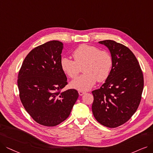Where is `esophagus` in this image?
Instances as JSON below:
<instances>
[{
  "label": "esophagus",
  "mask_w": 153,
  "mask_h": 153,
  "mask_svg": "<svg viewBox=\"0 0 153 153\" xmlns=\"http://www.w3.org/2000/svg\"><path fill=\"white\" fill-rule=\"evenodd\" d=\"M78 94H79V95H80V96H82L83 94H85V91H81V90H79V91H78Z\"/></svg>",
  "instance_id": "esophagus-1"
}]
</instances>
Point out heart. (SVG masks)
I'll return each instance as SVG.
<instances>
[{"label":"heart","instance_id":"obj_1","mask_svg":"<svg viewBox=\"0 0 153 153\" xmlns=\"http://www.w3.org/2000/svg\"><path fill=\"white\" fill-rule=\"evenodd\" d=\"M73 61L63 57L60 66L66 75L74 78L83 67L84 74L71 82V87L81 91H87L95 84L107 80L111 73L112 59L106 51H100L97 48L88 45H81L73 53Z\"/></svg>","mask_w":153,"mask_h":153}]
</instances>
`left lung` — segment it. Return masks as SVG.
I'll use <instances>...</instances> for the list:
<instances>
[{"label": "left lung", "mask_w": 153, "mask_h": 153, "mask_svg": "<svg viewBox=\"0 0 153 153\" xmlns=\"http://www.w3.org/2000/svg\"><path fill=\"white\" fill-rule=\"evenodd\" d=\"M110 51L112 69L100 88L91 91L92 112L100 124L110 128L129 120L139 107L144 78L138 61L127 47L113 40L99 42Z\"/></svg>", "instance_id": "obj_1"}]
</instances>
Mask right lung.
<instances>
[{
  "mask_svg": "<svg viewBox=\"0 0 153 153\" xmlns=\"http://www.w3.org/2000/svg\"><path fill=\"white\" fill-rule=\"evenodd\" d=\"M63 44L50 41L34 48L24 59L17 85L22 105L36 123L55 126L68 117L78 97L77 90H62L68 84L60 66Z\"/></svg>",
  "mask_w": 153,
  "mask_h": 153,
  "instance_id": "add662e5",
  "label": "right lung"
}]
</instances>
